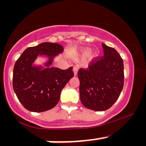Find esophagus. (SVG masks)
<instances>
[{
  "mask_svg": "<svg viewBox=\"0 0 146 146\" xmlns=\"http://www.w3.org/2000/svg\"><path fill=\"white\" fill-rule=\"evenodd\" d=\"M78 68H79V67H78V65H75V66H73V72H74L75 76H76V75H77Z\"/></svg>",
  "mask_w": 146,
  "mask_h": 146,
  "instance_id": "34e87169",
  "label": "esophagus"
}]
</instances>
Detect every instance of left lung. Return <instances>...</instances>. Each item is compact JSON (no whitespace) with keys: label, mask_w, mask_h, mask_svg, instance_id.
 <instances>
[{"label":"left lung","mask_w":146,"mask_h":146,"mask_svg":"<svg viewBox=\"0 0 146 146\" xmlns=\"http://www.w3.org/2000/svg\"><path fill=\"white\" fill-rule=\"evenodd\" d=\"M104 56L95 58L78 72L82 104L94 111H105L115 103L123 87V62L112 47L102 44Z\"/></svg>","instance_id":"left-lung-1"}]
</instances>
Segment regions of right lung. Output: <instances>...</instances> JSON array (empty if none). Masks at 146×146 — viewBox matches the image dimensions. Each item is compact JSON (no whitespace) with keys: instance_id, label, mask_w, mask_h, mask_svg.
<instances>
[{"instance_id":"obj_1","label":"right lung","mask_w":146,"mask_h":146,"mask_svg":"<svg viewBox=\"0 0 146 146\" xmlns=\"http://www.w3.org/2000/svg\"><path fill=\"white\" fill-rule=\"evenodd\" d=\"M64 51L56 43L44 42L26 48L13 68V87L19 101L26 110L42 112L54 108L65 85L73 77V67L67 70L49 67L56 56ZM46 55L48 61L42 66L32 65L38 55Z\"/></svg>"}]
</instances>
